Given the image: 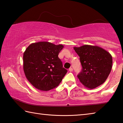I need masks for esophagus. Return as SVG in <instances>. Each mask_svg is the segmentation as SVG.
I'll return each mask as SVG.
<instances>
[{
	"instance_id": "34e87169",
	"label": "esophagus",
	"mask_w": 123,
	"mask_h": 123,
	"mask_svg": "<svg viewBox=\"0 0 123 123\" xmlns=\"http://www.w3.org/2000/svg\"><path fill=\"white\" fill-rule=\"evenodd\" d=\"M73 69L72 68H70L69 69V71H70V72H71V71H73Z\"/></svg>"
}]
</instances>
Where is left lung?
I'll list each match as a JSON object with an SVG mask.
<instances>
[{
  "label": "left lung",
  "instance_id": "1",
  "mask_svg": "<svg viewBox=\"0 0 123 123\" xmlns=\"http://www.w3.org/2000/svg\"><path fill=\"white\" fill-rule=\"evenodd\" d=\"M74 49L80 56L82 66L77 75L80 82L90 89L103 83L112 69V57L110 53L100 47L88 44Z\"/></svg>",
  "mask_w": 123,
  "mask_h": 123
}]
</instances>
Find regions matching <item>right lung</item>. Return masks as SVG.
Masks as SVG:
<instances>
[{
    "mask_svg": "<svg viewBox=\"0 0 123 123\" xmlns=\"http://www.w3.org/2000/svg\"><path fill=\"white\" fill-rule=\"evenodd\" d=\"M64 46L47 41L31 43L24 53L23 69L31 84L41 91H49L61 83L67 70L58 55Z\"/></svg>",
    "mask_w": 123,
    "mask_h": 123,
    "instance_id": "obj_1",
    "label": "right lung"
}]
</instances>
